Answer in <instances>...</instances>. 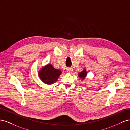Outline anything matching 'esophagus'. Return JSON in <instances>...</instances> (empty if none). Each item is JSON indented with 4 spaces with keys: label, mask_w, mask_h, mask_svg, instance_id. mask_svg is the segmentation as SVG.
<instances>
[{
    "label": "esophagus",
    "mask_w": 130,
    "mask_h": 130,
    "mask_svg": "<svg viewBox=\"0 0 130 130\" xmlns=\"http://www.w3.org/2000/svg\"><path fill=\"white\" fill-rule=\"evenodd\" d=\"M66 72L67 73H70V74L72 73V72H73L72 68H68L67 69H66Z\"/></svg>",
    "instance_id": "1"
}]
</instances>
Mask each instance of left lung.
Listing matches in <instances>:
<instances>
[{"label":"left lung","mask_w":130,"mask_h":130,"mask_svg":"<svg viewBox=\"0 0 130 130\" xmlns=\"http://www.w3.org/2000/svg\"><path fill=\"white\" fill-rule=\"evenodd\" d=\"M87 75V72L86 71V69H84L82 71L78 74V76L80 78H82V80H84L85 78Z\"/></svg>","instance_id":"1"}]
</instances>
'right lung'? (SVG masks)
I'll use <instances>...</instances> for the list:
<instances>
[{
  "instance_id": "1",
  "label": "right lung",
  "mask_w": 130,
  "mask_h": 130,
  "mask_svg": "<svg viewBox=\"0 0 130 130\" xmlns=\"http://www.w3.org/2000/svg\"><path fill=\"white\" fill-rule=\"evenodd\" d=\"M61 74L60 70L54 68L52 64H48L39 70L38 76L45 84L50 85L55 83Z\"/></svg>"
}]
</instances>
